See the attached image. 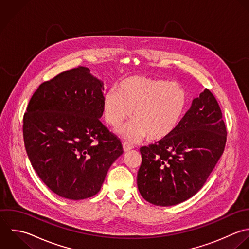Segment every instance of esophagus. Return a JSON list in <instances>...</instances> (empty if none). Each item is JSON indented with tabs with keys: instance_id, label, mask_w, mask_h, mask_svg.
<instances>
[{
	"instance_id": "esophagus-1",
	"label": "esophagus",
	"mask_w": 249,
	"mask_h": 249,
	"mask_svg": "<svg viewBox=\"0 0 249 249\" xmlns=\"http://www.w3.org/2000/svg\"><path fill=\"white\" fill-rule=\"evenodd\" d=\"M134 147L131 145V144H129V143H127V142H124L123 143V150H124V152H128V151H130V150H132Z\"/></svg>"
}]
</instances>
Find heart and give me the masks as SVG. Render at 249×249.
<instances>
[{
    "mask_svg": "<svg viewBox=\"0 0 249 249\" xmlns=\"http://www.w3.org/2000/svg\"><path fill=\"white\" fill-rule=\"evenodd\" d=\"M187 93L177 82L131 76L123 79L118 91L108 90L103 98V114L112 127H119L132 114L134 120L117 133L128 142L145 137L161 141L178 127L187 107Z\"/></svg>",
    "mask_w": 249,
    "mask_h": 249,
    "instance_id": "obj_1",
    "label": "heart"
}]
</instances>
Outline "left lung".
Here are the masks:
<instances>
[{
    "label": "left lung",
    "instance_id": "8db88e82",
    "mask_svg": "<svg viewBox=\"0 0 249 249\" xmlns=\"http://www.w3.org/2000/svg\"><path fill=\"white\" fill-rule=\"evenodd\" d=\"M227 131L213 93L194 98L177 130L141 148L138 188L148 203L170 207L193 197L223 154Z\"/></svg>",
    "mask_w": 249,
    "mask_h": 249
}]
</instances>
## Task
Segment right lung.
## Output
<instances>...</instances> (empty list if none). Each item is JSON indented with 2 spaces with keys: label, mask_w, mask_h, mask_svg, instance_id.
<instances>
[{
  "label": "right lung",
  "mask_w": 249,
  "mask_h": 249,
  "mask_svg": "<svg viewBox=\"0 0 249 249\" xmlns=\"http://www.w3.org/2000/svg\"><path fill=\"white\" fill-rule=\"evenodd\" d=\"M103 91L104 82L78 67L41 83L24 114L29 160L62 198L78 201L96 195L123 153L121 142L100 121Z\"/></svg>",
  "instance_id": "add662e5"
}]
</instances>
